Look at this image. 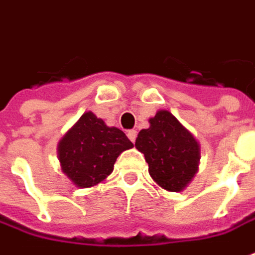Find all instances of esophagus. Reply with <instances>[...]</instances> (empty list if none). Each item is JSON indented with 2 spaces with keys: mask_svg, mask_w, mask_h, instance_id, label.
I'll use <instances>...</instances> for the list:
<instances>
[{
  "mask_svg": "<svg viewBox=\"0 0 255 255\" xmlns=\"http://www.w3.org/2000/svg\"><path fill=\"white\" fill-rule=\"evenodd\" d=\"M136 131H135V129H129V131H128L127 132V136L128 138H129V139L132 140V142H135V139H136Z\"/></svg>",
  "mask_w": 255,
  "mask_h": 255,
  "instance_id": "esophagus-1",
  "label": "esophagus"
}]
</instances>
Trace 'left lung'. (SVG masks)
I'll return each instance as SVG.
<instances>
[{"instance_id": "1", "label": "left lung", "mask_w": 255, "mask_h": 255, "mask_svg": "<svg viewBox=\"0 0 255 255\" xmlns=\"http://www.w3.org/2000/svg\"><path fill=\"white\" fill-rule=\"evenodd\" d=\"M149 124L138 133L135 147L143 153L157 186L182 192L199 171L200 143L168 110H158Z\"/></svg>"}]
</instances>
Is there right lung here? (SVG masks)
I'll return each mask as SVG.
<instances>
[{"label":"right lung","mask_w":255,"mask_h":255,"mask_svg":"<svg viewBox=\"0 0 255 255\" xmlns=\"http://www.w3.org/2000/svg\"><path fill=\"white\" fill-rule=\"evenodd\" d=\"M133 143L122 129L85 112L58 143L60 168L77 188H92L113 172L117 157Z\"/></svg>","instance_id":"add662e5"}]
</instances>
